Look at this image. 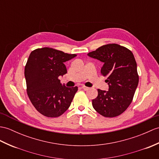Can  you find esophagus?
<instances>
[{
  "mask_svg": "<svg viewBox=\"0 0 159 159\" xmlns=\"http://www.w3.org/2000/svg\"><path fill=\"white\" fill-rule=\"evenodd\" d=\"M81 88H82L83 89V90H84V91H87V90L89 89V87H84V86H83V87H81Z\"/></svg>",
  "mask_w": 159,
  "mask_h": 159,
  "instance_id": "obj_1",
  "label": "esophagus"
}]
</instances>
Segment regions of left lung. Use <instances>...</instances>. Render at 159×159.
<instances>
[{
  "label": "left lung",
  "instance_id": "left-lung-1",
  "mask_svg": "<svg viewBox=\"0 0 159 159\" xmlns=\"http://www.w3.org/2000/svg\"><path fill=\"white\" fill-rule=\"evenodd\" d=\"M87 55L103 63L101 73L109 86L108 91L98 90V97L92 100L93 108L105 117L120 115L130 105L138 85L134 54L126 47L108 44Z\"/></svg>",
  "mask_w": 159,
  "mask_h": 159
}]
</instances>
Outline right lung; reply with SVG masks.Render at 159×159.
<instances>
[{
	"label": "right lung",
	"mask_w": 159,
	"mask_h": 159,
	"mask_svg": "<svg viewBox=\"0 0 159 159\" xmlns=\"http://www.w3.org/2000/svg\"><path fill=\"white\" fill-rule=\"evenodd\" d=\"M76 54L43 47L32 51L25 66L27 93L34 108L47 117H58L68 109L78 87L62 84L59 76L67 73L64 62Z\"/></svg>",
	"instance_id": "right-lung-1"
}]
</instances>
